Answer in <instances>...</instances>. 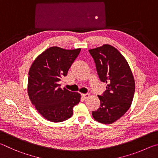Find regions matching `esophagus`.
Here are the masks:
<instances>
[{
    "label": "esophagus",
    "instance_id": "34e87169",
    "mask_svg": "<svg viewBox=\"0 0 158 158\" xmlns=\"http://www.w3.org/2000/svg\"><path fill=\"white\" fill-rule=\"evenodd\" d=\"M82 97L84 99H85V100H86L87 98H89L90 97V94L89 93H85V94H82Z\"/></svg>",
    "mask_w": 158,
    "mask_h": 158
}]
</instances>
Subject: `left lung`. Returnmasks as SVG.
<instances>
[{
    "instance_id": "obj_1",
    "label": "left lung",
    "mask_w": 158,
    "mask_h": 158,
    "mask_svg": "<svg viewBox=\"0 0 158 158\" xmlns=\"http://www.w3.org/2000/svg\"><path fill=\"white\" fill-rule=\"evenodd\" d=\"M100 81L106 90L98 95L100 106L92 112L95 121L111 124L126 113L132 102L135 83L127 60L118 50L109 44L90 49Z\"/></svg>"
}]
</instances>
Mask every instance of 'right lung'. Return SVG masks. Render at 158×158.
Listing matches in <instances>:
<instances>
[{
	"label": "right lung",
	"mask_w": 158,
	"mask_h": 158,
	"mask_svg": "<svg viewBox=\"0 0 158 158\" xmlns=\"http://www.w3.org/2000/svg\"><path fill=\"white\" fill-rule=\"evenodd\" d=\"M81 49L50 47L36 58L28 73V94L35 107L52 122L65 121L73 114V107L81 95L60 88L58 81L68 74Z\"/></svg>",
	"instance_id": "right-lung-1"
}]
</instances>
